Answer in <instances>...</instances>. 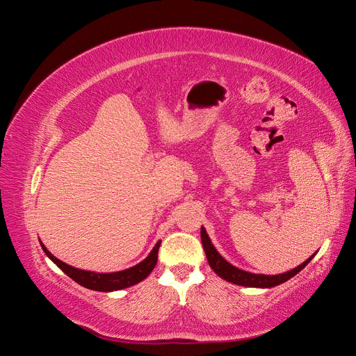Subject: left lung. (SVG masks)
<instances>
[{
	"mask_svg": "<svg viewBox=\"0 0 356 356\" xmlns=\"http://www.w3.org/2000/svg\"><path fill=\"white\" fill-rule=\"evenodd\" d=\"M200 238H202V245H203L204 254H207L208 263H209L212 270L217 273L220 277H222L224 281L236 284V285H242V286H250V288H273L276 285H281V284L286 282L288 279L296 276L298 272L303 270V268L309 264L312 258L316 255V252L314 255H310L305 263H301L296 268H291V270H288L285 273L258 275V273H251V272L242 270V268L236 267V266L230 264L227 260H225V258L217 250H215V246L211 242L209 236H208L207 230H204V227L200 229Z\"/></svg>",
	"mask_w": 356,
	"mask_h": 356,
	"instance_id": "left-lung-1",
	"label": "left lung"
}]
</instances>
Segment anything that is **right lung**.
Masks as SVG:
<instances>
[{"mask_svg": "<svg viewBox=\"0 0 356 356\" xmlns=\"http://www.w3.org/2000/svg\"><path fill=\"white\" fill-rule=\"evenodd\" d=\"M160 242L161 241H159L154 245L152 252H149L148 257L144 258L141 263H138L134 267H129V268H126V270L113 272V273H98V272L81 270V268L72 267L67 263L60 261L59 258L53 255L41 241H40V245L42 248V251L46 252V255L50 258V260L55 263L63 273L70 276L72 281L80 284L84 288H89L93 291L111 293V291H118V289H124V288H129L132 285H136L141 281H144V279L153 272V268L157 263V252H159Z\"/></svg>", "mask_w": 356, "mask_h": 356, "instance_id": "1", "label": "right lung"}]
</instances>
